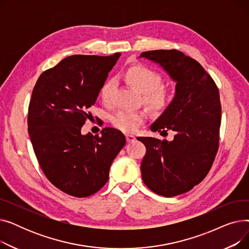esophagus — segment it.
Instances as JSON below:
<instances>
[{
    "mask_svg": "<svg viewBox=\"0 0 249 249\" xmlns=\"http://www.w3.org/2000/svg\"><path fill=\"white\" fill-rule=\"evenodd\" d=\"M135 136L134 135H132V134H126V140H127V142H133V141H135Z\"/></svg>",
    "mask_w": 249,
    "mask_h": 249,
    "instance_id": "esophagus-1",
    "label": "esophagus"
}]
</instances>
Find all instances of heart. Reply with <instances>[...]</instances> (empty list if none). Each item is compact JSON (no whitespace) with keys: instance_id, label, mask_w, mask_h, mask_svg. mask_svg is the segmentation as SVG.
I'll return each mask as SVG.
<instances>
[{"instance_id":"obj_1","label":"heart","mask_w":249,"mask_h":249,"mask_svg":"<svg viewBox=\"0 0 249 249\" xmlns=\"http://www.w3.org/2000/svg\"><path fill=\"white\" fill-rule=\"evenodd\" d=\"M125 80L139 93L143 94V101L149 108L155 111H162L169 102V91L161 86V75L144 65H133L125 72ZM115 81L109 78L103 84L100 96L104 103H110ZM146 114L140 111L119 110L112 116V124L124 132H134L145 121Z\"/></svg>"}]
</instances>
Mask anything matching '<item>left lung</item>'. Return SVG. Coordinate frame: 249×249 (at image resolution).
I'll use <instances>...</instances> for the list:
<instances>
[{"instance_id":"left-lung-1","label":"left lung","mask_w":249,"mask_h":249,"mask_svg":"<svg viewBox=\"0 0 249 249\" xmlns=\"http://www.w3.org/2000/svg\"><path fill=\"white\" fill-rule=\"evenodd\" d=\"M139 57L160 64L176 82L173 101L150 126L160 134L175 131L174 139L137 137L146 147L140 166L144 184L174 197L198 185L213 164L221 123L219 90L202 65L178 50L145 51Z\"/></svg>"}]
</instances>
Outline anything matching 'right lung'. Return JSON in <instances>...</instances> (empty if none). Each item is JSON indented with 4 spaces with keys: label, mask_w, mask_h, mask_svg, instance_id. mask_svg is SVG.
<instances>
[{
    "label": "right lung",
    "mask_w": 249,
    "mask_h": 249,
    "mask_svg": "<svg viewBox=\"0 0 249 249\" xmlns=\"http://www.w3.org/2000/svg\"><path fill=\"white\" fill-rule=\"evenodd\" d=\"M121 53L71 55L39 76L28 108V132L46 178L60 191L85 198L109 179L111 164L125 145L119 130L82 134L108 73Z\"/></svg>",
    "instance_id": "obj_1"
}]
</instances>
